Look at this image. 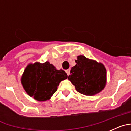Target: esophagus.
<instances>
[{"label":"esophagus","instance_id":"34e87169","mask_svg":"<svg viewBox=\"0 0 131 131\" xmlns=\"http://www.w3.org/2000/svg\"><path fill=\"white\" fill-rule=\"evenodd\" d=\"M66 72L67 75H69V73H70V69H67V70H66Z\"/></svg>","mask_w":131,"mask_h":131}]
</instances>
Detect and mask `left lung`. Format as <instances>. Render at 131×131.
Listing matches in <instances>:
<instances>
[{"label":"left lung","mask_w":131,"mask_h":131,"mask_svg":"<svg viewBox=\"0 0 131 131\" xmlns=\"http://www.w3.org/2000/svg\"><path fill=\"white\" fill-rule=\"evenodd\" d=\"M75 62L68 79L75 86L76 91L86 96L100 92L106 83V69L104 65L82 55L77 56Z\"/></svg>","instance_id":"8db88e82"}]
</instances>
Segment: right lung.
<instances>
[{
    "instance_id": "obj_1",
    "label": "right lung",
    "mask_w": 131,
    "mask_h": 131,
    "mask_svg": "<svg viewBox=\"0 0 131 131\" xmlns=\"http://www.w3.org/2000/svg\"><path fill=\"white\" fill-rule=\"evenodd\" d=\"M68 78L63 70H57L48 62L29 64L21 78L25 91L38 101L48 100L56 92L59 84Z\"/></svg>"
}]
</instances>
